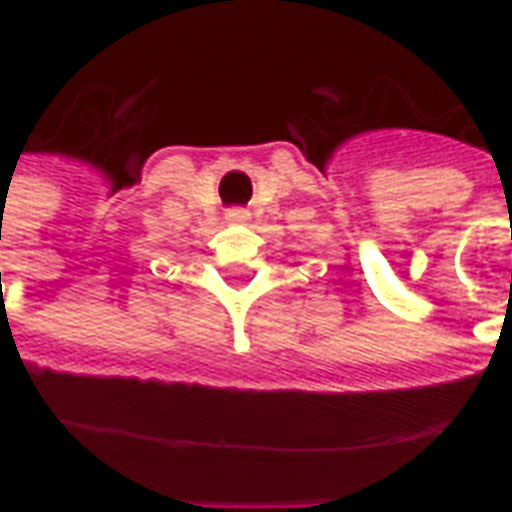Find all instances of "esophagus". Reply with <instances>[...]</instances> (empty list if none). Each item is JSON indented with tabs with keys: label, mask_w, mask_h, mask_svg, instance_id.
I'll use <instances>...</instances> for the list:
<instances>
[{
	"label": "esophagus",
	"mask_w": 512,
	"mask_h": 512,
	"mask_svg": "<svg viewBox=\"0 0 512 512\" xmlns=\"http://www.w3.org/2000/svg\"><path fill=\"white\" fill-rule=\"evenodd\" d=\"M227 219H230V222H246V219H249V211H246V208H230V211H227Z\"/></svg>",
	"instance_id": "esophagus-1"
}]
</instances>
